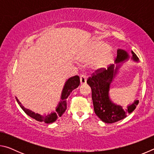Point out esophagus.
I'll list each match as a JSON object with an SVG mask.
<instances>
[{
  "instance_id": "34e87169",
  "label": "esophagus",
  "mask_w": 154,
  "mask_h": 154,
  "mask_svg": "<svg viewBox=\"0 0 154 154\" xmlns=\"http://www.w3.org/2000/svg\"><path fill=\"white\" fill-rule=\"evenodd\" d=\"M87 80V77L86 75H82L80 76V83L81 84H84V83H86Z\"/></svg>"
}]
</instances>
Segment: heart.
<instances>
[{
  "mask_svg": "<svg viewBox=\"0 0 154 154\" xmlns=\"http://www.w3.org/2000/svg\"><path fill=\"white\" fill-rule=\"evenodd\" d=\"M109 49V45L103 43H96L92 46L88 52L85 60H91L98 58L96 62L97 68H104L111 63L113 58V54L111 51H106Z\"/></svg>",
  "mask_w": 154,
  "mask_h": 154,
  "instance_id": "b5f03b06",
  "label": "heart"
}]
</instances>
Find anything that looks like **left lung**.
Segmentation results:
<instances>
[{
  "instance_id": "left-lung-1",
  "label": "left lung",
  "mask_w": 154,
  "mask_h": 154,
  "mask_svg": "<svg viewBox=\"0 0 154 154\" xmlns=\"http://www.w3.org/2000/svg\"><path fill=\"white\" fill-rule=\"evenodd\" d=\"M132 54L134 60H139L133 51H132ZM128 58L126 51L118 49L116 63H120ZM118 69V66L114 69V64L110 65L107 69L100 68L96 70L87 80V83L92 89V98L95 113L103 122L108 124L115 123L124 119L134 110L139 104L137 100L132 105L128 106L127 108H122L121 106L111 102L109 96V88Z\"/></svg>"
}]
</instances>
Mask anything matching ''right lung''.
Segmentation results:
<instances>
[{
	"mask_svg": "<svg viewBox=\"0 0 154 154\" xmlns=\"http://www.w3.org/2000/svg\"><path fill=\"white\" fill-rule=\"evenodd\" d=\"M80 83V79L78 75H75L74 77H72L69 78V79L66 81V83H65L63 90L62 92V96H61V100L60 102L58 107L56 109V111L54 113H52L46 116H42L41 115L38 113H35L32 112V111L29 110V109L24 108L22 106V104L17 99V102L19 104L20 107L22 109V110L24 111L26 113L28 116H30V118L35 119V120L40 122H45L46 124H50L53 123L55 122L58 118H60L62 116L65 111L66 109V98L68 96H69L72 90L75 88H77L79 85Z\"/></svg>",
	"mask_w": 154,
	"mask_h": 154,
	"instance_id": "add662e5",
	"label": "right lung"
}]
</instances>
